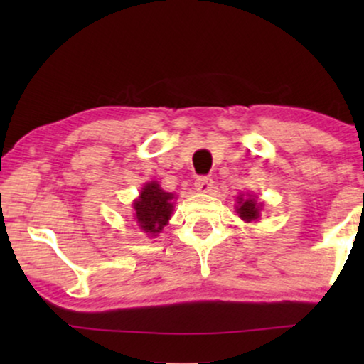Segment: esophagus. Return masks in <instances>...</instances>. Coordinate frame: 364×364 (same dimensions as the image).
<instances>
[{"label":"esophagus","instance_id":"1","mask_svg":"<svg viewBox=\"0 0 364 364\" xmlns=\"http://www.w3.org/2000/svg\"><path fill=\"white\" fill-rule=\"evenodd\" d=\"M213 188V181L210 177H198L196 181V191L200 193H208Z\"/></svg>","mask_w":364,"mask_h":364}]
</instances>
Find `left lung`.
I'll return each instance as SVG.
<instances>
[{
    "mask_svg": "<svg viewBox=\"0 0 364 364\" xmlns=\"http://www.w3.org/2000/svg\"><path fill=\"white\" fill-rule=\"evenodd\" d=\"M238 205H237V213L242 220L245 222H255L260 218V210H262V203H258L255 200V196H248L247 198H243L242 196H238Z\"/></svg>",
    "mask_w": 364,
    "mask_h": 364,
    "instance_id": "1",
    "label": "left lung"
}]
</instances>
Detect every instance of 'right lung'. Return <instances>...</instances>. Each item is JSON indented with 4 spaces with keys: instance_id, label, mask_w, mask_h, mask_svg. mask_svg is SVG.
Returning <instances> with one entry per match:
<instances>
[{
    "instance_id": "1",
    "label": "right lung",
    "mask_w": 364,
    "mask_h": 364,
    "mask_svg": "<svg viewBox=\"0 0 364 364\" xmlns=\"http://www.w3.org/2000/svg\"><path fill=\"white\" fill-rule=\"evenodd\" d=\"M173 198L176 196L166 192L156 181L147 182L142 187L139 198L132 203L134 217L147 235L156 237L167 225L173 212Z\"/></svg>"
}]
</instances>
